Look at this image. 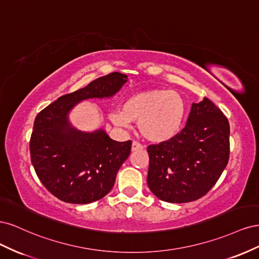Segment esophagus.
Listing matches in <instances>:
<instances>
[{"label":"esophagus","instance_id":"34e87169","mask_svg":"<svg viewBox=\"0 0 259 259\" xmlns=\"http://www.w3.org/2000/svg\"><path fill=\"white\" fill-rule=\"evenodd\" d=\"M143 148H144V146L138 142H135V140L132 143V151H137V150H139V149H143Z\"/></svg>","mask_w":259,"mask_h":259}]
</instances>
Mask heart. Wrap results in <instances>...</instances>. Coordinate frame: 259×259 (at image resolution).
I'll return each instance as SVG.
<instances>
[{"instance_id":"b5f03b06","label":"heart","mask_w":259,"mask_h":259,"mask_svg":"<svg viewBox=\"0 0 259 259\" xmlns=\"http://www.w3.org/2000/svg\"><path fill=\"white\" fill-rule=\"evenodd\" d=\"M185 114V101L177 92L155 89L133 94L124 101L122 110L110 114V120L123 128L138 121L140 134L150 142L162 143L176 136Z\"/></svg>"}]
</instances>
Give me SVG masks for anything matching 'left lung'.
Masks as SVG:
<instances>
[{
    "label": "left lung",
    "instance_id": "8db88e82",
    "mask_svg": "<svg viewBox=\"0 0 259 259\" xmlns=\"http://www.w3.org/2000/svg\"><path fill=\"white\" fill-rule=\"evenodd\" d=\"M229 135L228 120L208 98L192 104L186 126L179 134L147 148L149 189L169 203L202 198L228 164Z\"/></svg>",
    "mask_w": 259,
    "mask_h": 259
}]
</instances>
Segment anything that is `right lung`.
Listing matches in <instances>:
<instances>
[{
	"label": "right lung",
	"mask_w": 259,
	"mask_h": 259,
	"mask_svg": "<svg viewBox=\"0 0 259 259\" xmlns=\"http://www.w3.org/2000/svg\"><path fill=\"white\" fill-rule=\"evenodd\" d=\"M126 82L127 75L120 72L98 77L36 115L30 138L31 162L41 183L59 200L88 204L112 189L132 142H115L103 128L92 133L76 130L68 114L82 100L112 97Z\"/></svg>",
	"instance_id": "right-lung-1"
}]
</instances>
